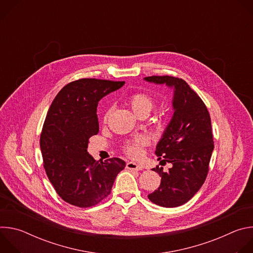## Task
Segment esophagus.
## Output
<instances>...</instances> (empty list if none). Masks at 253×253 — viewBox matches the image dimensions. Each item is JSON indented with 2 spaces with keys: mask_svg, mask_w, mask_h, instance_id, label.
Here are the masks:
<instances>
[{
  "mask_svg": "<svg viewBox=\"0 0 253 253\" xmlns=\"http://www.w3.org/2000/svg\"><path fill=\"white\" fill-rule=\"evenodd\" d=\"M126 168L129 169V170H136V171H139V170H142V166L135 163V162H128L126 164Z\"/></svg>",
  "mask_w": 253,
  "mask_h": 253,
  "instance_id": "obj_1",
  "label": "esophagus"
}]
</instances>
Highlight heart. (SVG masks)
I'll return each mask as SVG.
<instances>
[{"instance_id": "heart-1", "label": "heart", "mask_w": 253, "mask_h": 253, "mask_svg": "<svg viewBox=\"0 0 253 253\" xmlns=\"http://www.w3.org/2000/svg\"><path fill=\"white\" fill-rule=\"evenodd\" d=\"M129 105L136 115L141 116L144 114H149V112L153 109L154 107V100L150 95L146 93L136 92L129 97ZM109 113H110V110H108L104 115V118H103L104 122L108 120ZM147 144H148V139L146 137L137 136L126 142L124 146V151L130 157L139 158L143 154V147L146 146Z\"/></svg>"}]
</instances>
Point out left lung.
Listing matches in <instances>:
<instances>
[{"instance_id": "1", "label": "left lung", "mask_w": 253, "mask_h": 253, "mask_svg": "<svg viewBox=\"0 0 253 253\" xmlns=\"http://www.w3.org/2000/svg\"><path fill=\"white\" fill-rule=\"evenodd\" d=\"M174 89L173 116L156 146L160 164L171 163L167 172L156 166L161 177L157 190L150 193L151 202L162 207H177L190 200L204 183L214 148L211 119L201 98L182 79L172 76L144 78Z\"/></svg>"}]
</instances>
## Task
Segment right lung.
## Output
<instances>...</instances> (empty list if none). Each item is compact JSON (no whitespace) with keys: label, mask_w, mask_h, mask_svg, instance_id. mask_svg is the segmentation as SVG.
Masks as SVG:
<instances>
[{"label":"right lung","mask_w":253,"mask_h":253,"mask_svg":"<svg viewBox=\"0 0 253 253\" xmlns=\"http://www.w3.org/2000/svg\"><path fill=\"white\" fill-rule=\"evenodd\" d=\"M124 81L94 78L64 86L52 102L40 137L43 164L50 182L69 204L91 207L111 193L116 176L126 166L120 158L95 160L88 152L90 137L99 132L98 102Z\"/></svg>","instance_id":"1"}]
</instances>
